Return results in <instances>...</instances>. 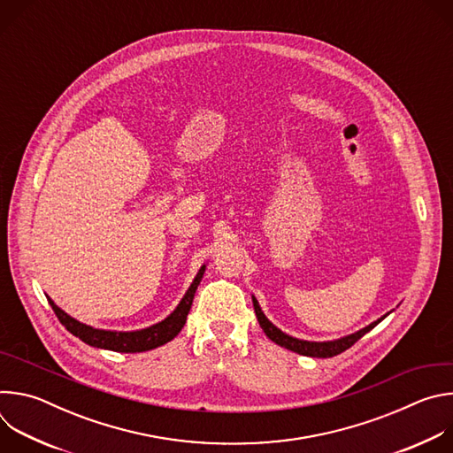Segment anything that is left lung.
Instances as JSON below:
<instances>
[{
	"label": "left lung",
	"instance_id": "left-lung-1",
	"mask_svg": "<svg viewBox=\"0 0 453 453\" xmlns=\"http://www.w3.org/2000/svg\"><path fill=\"white\" fill-rule=\"evenodd\" d=\"M252 306H254V311H256V317H257V322H260L262 330L265 332V335L276 342L278 346L281 348H287L294 353H299V355H304V357H315V358H330V357H335V355H341L342 351H346L348 348H351L358 339H362L367 332H371L378 322H381L387 313L383 317H380L378 320L371 322L369 326L351 334V335H346L342 339H337V341H326V342H310V341H301V339H296V337H290L287 335L285 332H281L280 328H276L273 322L265 317V313L262 311L260 304H257L256 297L252 296Z\"/></svg>",
	"mask_w": 453,
	"mask_h": 453
}]
</instances>
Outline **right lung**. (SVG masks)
Wrapping results in <instances>:
<instances>
[{
	"instance_id": "obj_1",
	"label": "right lung",
	"mask_w": 453,
	"mask_h": 453,
	"mask_svg": "<svg viewBox=\"0 0 453 453\" xmlns=\"http://www.w3.org/2000/svg\"><path fill=\"white\" fill-rule=\"evenodd\" d=\"M206 265L201 267V271L197 273L196 280L189 285V288L186 290L184 297L180 299V303L177 304V308L157 325H152L149 328L143 330H136V332H111V330H98L93 326L84 325V322L73 319L72 315H68L64 310H60L50 297L48 303L51 304L55 315L58 317L60 325L66 328L70 334H73L75 337H79L82 342L93 346V348H100V349H109V351H119V353H142V351H149L154 348H159L166 342H170L173 337L179 335V332L182 330L188 311L191 308L193 303V296H196V290L199 287V283L203 281Z\"/></svg>"
}]
</instances>
